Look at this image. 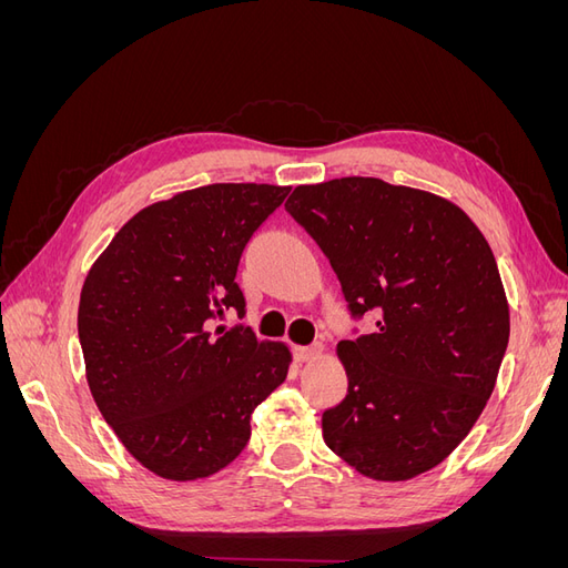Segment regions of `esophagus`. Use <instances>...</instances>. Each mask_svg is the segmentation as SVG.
<instances>
[{
  "mask_svg": "<svg viewBox=\"0 0 568 568\" xmlns=\"http://www.w3.org/2000/svg\"><path fill=\"white\" fill-rule=\"evenodd\" d=\"M294 353H296L301 363H313V359H317L324 353V346H322V343H313V346H301Z\"/></svg>",
  "mask_w": 568,
  "mask_h": 568,
  "instance_id": "obj_1",
  "label": "esophagus"
}]
</instances>
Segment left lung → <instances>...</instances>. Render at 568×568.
Returning a JSON list of instances; mask_svg holds the SVG:
<instances>
[{"label": "left lung", "mask_w": 568, "mask_h": 568, "mask_svg": "<svg viewBox=\"0 0 568 568\" xmlns=\"http://www.w3.org/2000/svg\"><path fill=\"white\" fill-rule=\"evenodd\" d=\"M284 209L372 334L338 343L348 393L322 436L376 480L434 469L471 432L495 388L509 307L486 236L455 203L376 178L296 186Z\"/></svg>", "instance_id": "8db88e82"}]
</instances>
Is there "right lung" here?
Masks as SVG:
<instances>
[{
	"label": "right lung",
	"mask_w": 568,
	"mask_h": 568,
	"mask_svg": "<svg viewBox=\"0 0 568 568\" xmlns=\"http://www.w3.org/2000/svg\"><path fill=\"white\" fill-rule=\"evenodd\" d=\"M291 186L209 184L125 222L84 280L78 334L94 403L153 474L196 480L251 438V412L288 372L284 343L257 341L236 267Z\"/></svg>",
	"instance_id": "1"
}]
</instances>
